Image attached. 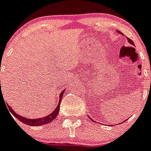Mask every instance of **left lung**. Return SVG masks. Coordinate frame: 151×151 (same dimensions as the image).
Wrapping results in <instances>:
<instances>
[{"mask_svg":"<svg viewBox=\"0 0 151 151\" xmlns=\"http://www.w3.org/2000/svg\"><path fill=\"white\" fill-rule=\"evenodd\" d=\"M117 32H118V33H119L120 34H122V35H123V33H121V31H119V30H117ZM126 39H127V41H128V42H129V43L130 44V45H133V46H134V44L133 41H132V39H129V38H127V37H126ZM88 117H89V115H88ZM89 118H90V119H91V121H94L93 120V119H91V118H90V117H89Z\"/></svg>","mask_w":151,"mask_h":151,"instance_id":"1","label":"left lung"}]
</instances>
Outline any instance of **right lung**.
I'll use <instances>...</instances> for the list:
<instances>
[{
  "instance_id": "add662e5",
  "label": "right lung",
  "mask_w": 151,
  "mask_h": 151,
  "mask_svg": "<svg viewBox=\"0 0 151 151\" xmlns=\"http://www.w3.org/2000/svg\"><path fill=\"white\" fill-rule=\"evenodd\" d=\"M65 90H63V91L60 93V96H59V102H58V104L57 107H56L55 109V110L53 111L52 112H51L50 115H48L47 116L44 117V118H37V119H31V118H25V117L22 116V115H19V114L16 113V112L12 109V107H10V106H9V105H7V106H8V108H9V110L10 112H12V115H13L15 118H17L19 121L25 123V124H27L30 126H42V125L47 124V123L52 121L54 119H55L56 117L58 116V114L59 111H60V101H61L62 97H63V93H64Z\"/></svg>"
}]
</instances>
